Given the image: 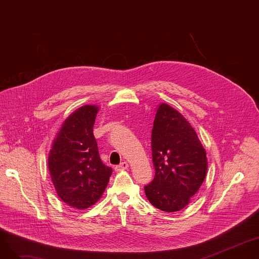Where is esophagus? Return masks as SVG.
Instances as JSON below:
<instances>
[{
    "label": "esophagus",
    "mask_w": 259,
    "mask_h": 259,
    "mask_svg": "<svg viewBox=\"0 0 259 259\" xmlns=\"http://www.w3.org/2000/svg\"><path fill=\"white\" fill-rule=\"evenodd\" d=\"M128 168V162L127 161H121L119 165L115 166V171H120V170H124V169H127Z\"/></svg>",
    "instance_id": "34e87169"
}]
</instances>
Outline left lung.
Segmentation results:
<instances>
[{
    "label": "left lung",
    "mask_w": 259,
    "mask_h": 259,
    "mask_svg": "<svg viewBox=\"0 0 259 259\" xmlns=\"http://www.w3.org/2000/svg\"><path fill=\"white\" fill-rule=\"evenodd\" d=\"M153 181L145 186L152 205L165 212L185 208L206 178V151L196 132L175 109L161 104L151 133Z\"/></svg>",
    "instance_id": "left-lung-1"
}]
</instances>
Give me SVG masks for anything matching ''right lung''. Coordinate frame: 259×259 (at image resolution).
Masks as SVG:
<instances>
[{
	"label": "right lung",
	"mask_w": 259,
	"mask_h": 259,
	"mask_svg": "<svg viewBox=\"0 0 259 259\" xmlns=\"http://www.w3.org/2000/svg\"><path fill=\"white\" fill-rule=\"evenodd\" d=\"M98 107L84 106L68 117L54 140L48 168L58 195L68 206L86 209L97 202L112 168L102 161L93 125Z\"/></svg>",
	"instance_id": "obj_1"
}]
</instances>
